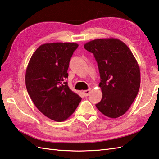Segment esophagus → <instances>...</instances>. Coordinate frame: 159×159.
<instances>
[{
    "instance_id": "obj_1",
    "label": "esophagus",
    "mask_w": 159,
    "mask_h": 159,
    "mask_svg": "<svg viewBox=\"0 0 159 159\" xmlns=\"http://www.w3.org/2000/svg\"><path fill=\"white\" fill-rule=\"evenodd\" d=\"M90 91H91V89H88L84 90V91H83V93L85 96H88L90 94Z\"/></svg>"
}]
</instances>
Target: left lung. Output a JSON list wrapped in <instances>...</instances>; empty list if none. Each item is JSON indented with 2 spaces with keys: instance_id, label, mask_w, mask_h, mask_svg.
<instances>
[{
  "instance_id": "1",
  "label": "left lung",
  "mask_w": 159,
  "mask_h": 159,
  "mask_svg": "<svg viewBox=\"0 0 159 159\" xmlns=\"http://www.w3.org/2000/svg\"><path fill=\"white\" fill-rule=\"evenodd\" d=\"M84 48L93 53L100 73L102 96L96 107L111 119L122 116L134 101L141 84L140 68L132 52L114 38L91 40Z\"/></svg>"
}]
</instances>
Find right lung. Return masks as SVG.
Wrapping results in <instances>:
<instances>
[{
    "instance_id": "1",
    "label": "right lung",
    "mask_w": 159,
    "mask_h": 159,
    "mask_svg": "<svg viewBox=\"0 0 159 159\" xmlns=\"http://www.w3.org/2000/svg\"><path fill=\"white\" fill-rule=\"evenodd\" d=\"M78 46L74 43L41 45L32 54L26 70L25 85L34 104L57 122L67 119L81 101L65 82L71 57Z\"/></svg>"
}]
</instances>
